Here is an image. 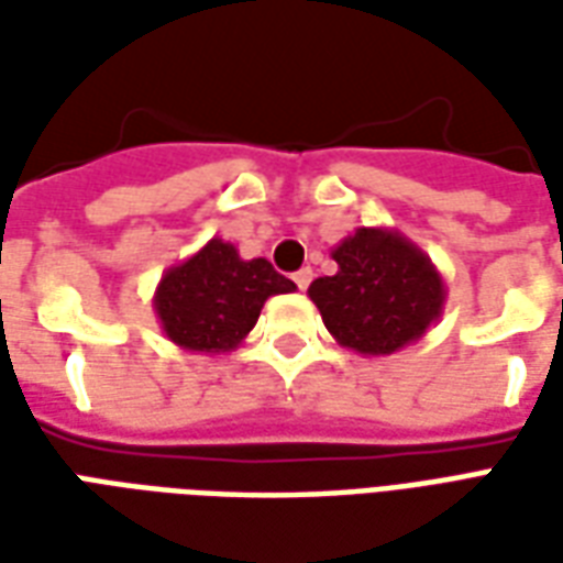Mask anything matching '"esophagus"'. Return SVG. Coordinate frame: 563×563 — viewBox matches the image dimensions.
I'll return each instance as SVG.
<instances>
[{
	"label": "esophagus",
	"mask_w": 563,
	"mask_h": 563,
	"mask_svg": "<svg viewBox=\"0 0 563 563\" xmlns=\"http://www.w3.org/2000/svg\"><path fill=\"white\" fill-rule=\"evenodd\" d=\"M292 280H295V286H298V289H307V286H310V280H313V271L301 268L298 274H295Z\"/></svg>",
	"instance_id": "1"
}]
</instances>
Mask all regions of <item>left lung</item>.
Here are the masks:
<instances>
[{
	"instance_id": "1",
	"label": "left lung",
	"mask_w": 563,
	"mask_h": 563,
	"mask_svg": "<svg viewBox=\"0 0 563 563\" xmlns=\"http://www.w3.org/2000/svg\"><path fill=\"white\" fill-rule=\"evenodd\" d=\"M338 274L310 283L325 329L343 350L391 355L422 341L446 305L440 271L398 229H355L331 250Z\"/></svg>"
}]
</instances>
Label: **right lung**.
I'll list each match as a JSON object with an SVG mask.
<instances>
[{"label": "right lung", "instance_id": "add662e5", "mask_svg": "<svg viewBox=\"0 0 563 563\" xmlns=\"http://www.w3.org/2000/svg\"><path fill=\"white\" fill-rule=\"evenodd\" d=\"M286 292H295V283L271 268L268 258H241L238 246L210 238L162 274L153 310L174 346L220 355L238 350L271 295Z\"/></svg>", "mask_w": 563, "mask_h": 563}]
</instances>
